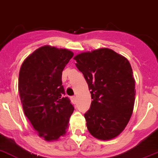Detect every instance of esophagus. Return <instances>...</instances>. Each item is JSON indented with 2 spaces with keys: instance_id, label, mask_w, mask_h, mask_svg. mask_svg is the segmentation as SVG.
<instances>
[{
  "instance_id": "1",
  "label": "esophagus",
  "mask_w": 158,
  "mask_h": 158,
  "mask_svg": "<svg viewBox=\"0 0 158 158\" xmlns=\"http://www.w3.org/2000/svg\"><path fill=\"white\" fill-rule=\"evenodd\" d=\"M71 99V101H72V103H74V104L76 103V97H75V96H72Z\"/></svg>"
}]
</instances>
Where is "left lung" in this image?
Instances as JSON below:
<instances>
[{"label":"left lung","instance_id":"1","mask_svg":"<svg viewBox=\"0 0 158 158\" xmlns=\"http://www.w3.org/2000/svg\"><path fill=\"white\" fill-rule=\"evenodd\" d=\"M74 59L92 99L84 114L87 129L99 140L116 138L127 126L134 107L136 81L130 63L108 48L80 53Z\"/></svg>","mask_w":158,"mask_h":158}]
</instances>
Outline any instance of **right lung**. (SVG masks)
I'll return each mask as SVG.
<instances>
[{
	"label": "right lung",
	"instance_id": "right-lung-1",
	"mask_svg": "<svg viewBox=\"0 0 158 158\" xmlns=\"http://www.w3.org/2000/svg\"><path fill=\"white\" fill-rule=\"evenodd\" d=\"M74 55L67 49L43 46L22 63L18 91L24 113L46 141L64 136L74 107L65 96L62 73Z\"/></svg>",
	"mask_w": 158,
	"mask_h": 158
}]
</instances>
